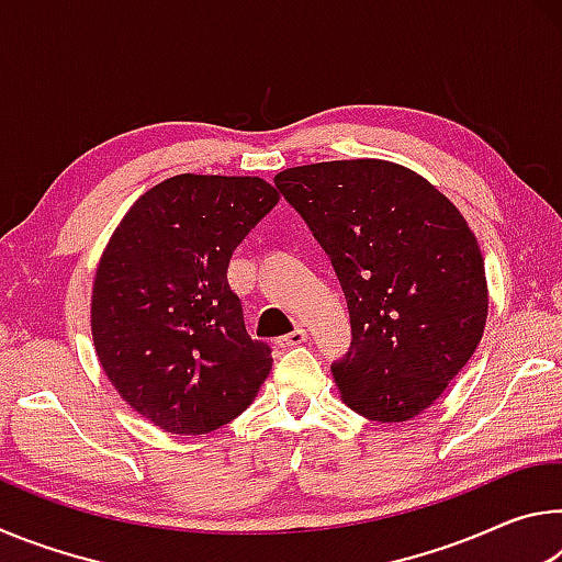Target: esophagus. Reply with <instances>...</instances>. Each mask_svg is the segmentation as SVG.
I'll return each instance as SVG.
<instances>
[{
  "label": "esophagus",
  "instance_id": "34e87169",
  "mask_svg": "<svg viewBox=\"0 0 562 562\" xmlns=\"http://www.w3.org/2000/svg\"><path fill=\"white\" fill-rule=\"evenodd\" d=\"M304 339H307V331H304L302 327H294L290 335H284V337L278 339V345L280 347H297V345H302Z\"/></svg>",
  "mask_w": 562,
  "mask_h": 562
}]
</instances>
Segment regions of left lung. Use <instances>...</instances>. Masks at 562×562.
Returning <instances> with one entry per match:
<instances>
[{
    "label": "left lung",
    "instance_id": "8db88e82",
    "mask_svg": "<svg viewBox=\"0 0 562 562\" xmlns=\"http://www.w3.org/2000/svg\"><path fill=\"white\" fill-rule=\"evenodd\" d=\"M274 186L329 255L351 322L331 374L351 412L408 422L443 394L488 315L479 243L429 180L376 158L288 168Z\"/></svg>",
    "mask_w": 562,
    "mask_h": 562
}]
</instances>
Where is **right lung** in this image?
Segmentation results:
<instances>
[{"label": "right lung", "mask_w": 562, "mask_h": 562, "mask_svg": "<svg viewBox=\"0 0 562 562\" xmlns=\"http://www.w3.org/2000/svg\"><path fill=\"white\" fill-rule=\"evenodd\" d=\"M278 201L262 178L183 173L140 195L111 235L93 280V347L123 402L160 429H221L268 379L272 351L247 335L227 265Z\"/></svg>", "instance_id": "right-lung-1"}]
</instances>
